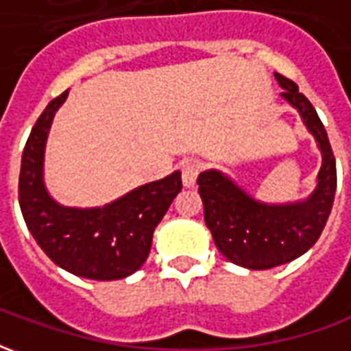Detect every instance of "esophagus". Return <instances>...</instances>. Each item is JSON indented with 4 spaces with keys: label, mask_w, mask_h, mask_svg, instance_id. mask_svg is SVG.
<instances>
[{
    "label": "esophagus",
    "mask_w": 351,
    "mask_h": 351,
    "mask_svg": "<svg viewBox=\"0 0 351 351\" xmlns=\"http://www.w3.org/2000/svg\"><path fill=\"white\" fill-rule=\"evenodd\" d=\"M180 171H182V182L186 188H193L195 182H197V176L201 173V165L197 161H184L180 165Z\"/></svg>",
    "instance_id": "34e87169"
}]
</instances>
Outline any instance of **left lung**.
I'll list each match as a JSON object with an SVG mask.
<instances>
[{"label":"left lung","instance_id":"obj_1","mask_svg":"<svg viewBox=\"0 0 351 351\" xmlns=\"http://www.w3.org/2000/svg\"><path fill=\"white\" fill-rule=\"evenodd\" d=\"M274 77L284 88V99L301 112L324 156L316 191L304 203L269 206L254 201L218 171H205L197 178L206 228L218 250L231 263L261 271L289 263L316 244L331 214L337 190V163L316 108L293 80L280 73Z\"/></svg>","mask_w":351,"mask_h":351}]
</instances>
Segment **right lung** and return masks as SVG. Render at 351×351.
I'll use <instances>...</instances> for the list:
<instances>
[{"instance_id":"obj_1","label":"right lung","mask_w":351,"mask_h":351,"mask_svg":"<svg viewBox=\"0 0 351 351\" xmlns=\"http://www.w3.org/2000/svg\"><path fill=\"white\" fill-rule=\"evenodd\" d=\"M67 92L37 118L22 154L19 201L29 233L58 267L92 280H120L143 267L156 226L182 190L180 173L141 186L103 208L58 205L43 184L50 123Z\"/></svg>"}]
</instances>
